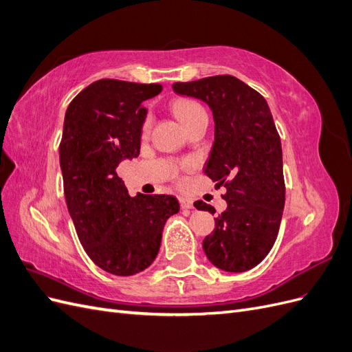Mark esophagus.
<instances>
[{"label": "esophagus", "mask_w": 352, "mask_h": 352, "mask_svg": "<svg viewBox=\"0 0 352 352\" xmlns=\"http://www.w3.org/2000/svg\"><path fill=\"white\" fill-rule=\"evenodd\" d=\"M180 207H182L184 210H190V208H194V202L190 198H180Z\"/></svg>", "instance_id": "obj_1"}]
</instances>
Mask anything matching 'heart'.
Here are the masks:
<instances>
[{
    "mask_svg": "<svg viewBox=\"0 0 352 352\" xmlns=\"http://www.w3.org/2000/svg\"><path fill=\"white\" fill-rule=\"evenodd\" d=\"M173 111L177 116V119L182 122V124L185 127L192 124L195 120H198L201 116H206V110L202 109V105L198 104L197 101L192 100H179L173 104ZM151 123L153 119L151 116H148L146 119L144 120L142 124V132L148 133L151 129Z\"/></svg>",
    "mask_w": 352,
    "mask_h": 352,
    "instance_id": "heart-1",
    "label": "heart"
}]
</instances>
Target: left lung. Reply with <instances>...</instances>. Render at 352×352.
<instances>
[{"instance_id": "obj_1", "label": "left lung", "mask_w": 352, "mask_h": 352, "mask_svg": "<svg viewBox=\"0 0 352 352\" xmlns=\"http://www.w3.org/2000/svg\"><path fill=\"white\" fill-rule=\"evenodd\" d=\"M179 95L204 101L214 119V142L204 172L225 186L228 208L202 248L217 269L241 273L260 264L278 238L285 207L280 136L261 94L230 74L176 82ZM198 210L216 212L202 201Z\"/></svg>"}]
</instances>
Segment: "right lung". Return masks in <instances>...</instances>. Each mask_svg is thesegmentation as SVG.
I'll return each mask as SVG.
<instances>
[{"mask_svg": "<svg viewBox=\"0 0 352 352\" xmlns=\"http://www.w3.org/2000/svg\"><path fill=\"white\" fill-rule=\"evenodd\" d=\"M158 83L100 79L69 104L60 142L65 197L89 258L116 276H132L155 260L166 221L179 211L172 195L131 197L116 168L140 155L144 101Z\"/></svg>", "mask_w": 352, "mask_h": 352, "instance_id": "obj_1", "label": "right lung"}]
</instances>
